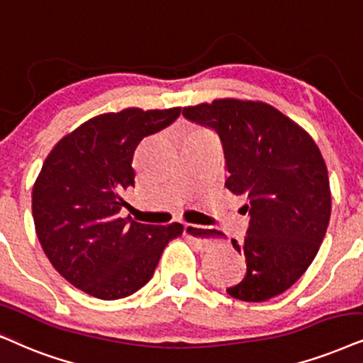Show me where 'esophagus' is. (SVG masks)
Here are the masks:
<instances>
[{
	"instance_id": "esophagus-1",
	"label": "esophagus",
	"mask_w": 363,
	"mask_h": 363,
	"mask_svg": "<svg viewBox=\"0 0 363 363\" xmlns=\"http://www.w3.org/2000/svg\"><path fill=\"white\" fill-rule=\"evenodd\" d=\"M184 235L187 238H191L192 242H194L197 250H201V251L209 250V247L214 245V241L211 240V238H204L203 231H201V228L196 226V224H186V226H184Z\"/></svg>"
}]
</instances>
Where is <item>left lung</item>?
Masks as SVG:
<instances>
[{"mask_svg": "<svg viewBox=\"0 0 363 363\" xmlns=\"http://www.w3.org/2000/svg\"><path fill=\"white\" fill-rule=\"evenodd\" d=\"M182 116L219 135L226 187L247 199L250 228L242 241L231 240L245 255L246 277L226 291L241 301L281 295L306 272L327 233L332 196L322 154L303 128L263 102L221 99L184 107Z\"/></svg>", "mask_w": 363, "mask_h": 363, "instance_id": "1", "label": "left lung"}]
</instances>
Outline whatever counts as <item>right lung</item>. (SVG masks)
Masks as SVG:
<instances>
[{
  "mask_svg": "<svg viewBox=\"0 0 363 363\" xmlns=\"http://www.w3.org/2000/svg\"><path fill=\"white\" fill-rule=\"evenodd\" d=\"M181 107L102 113L63 137L48 154L31 196L36 236L53 268L100 300L125 298L152 278L179 223L152 226L121 218L123 194L144 137L171 125Z\"/></svg>",
  "mask_w": 363,
  "mask_h": 363,
  "instance_id": "add662e5",
  "label": "right lung"
}]
</instances>
